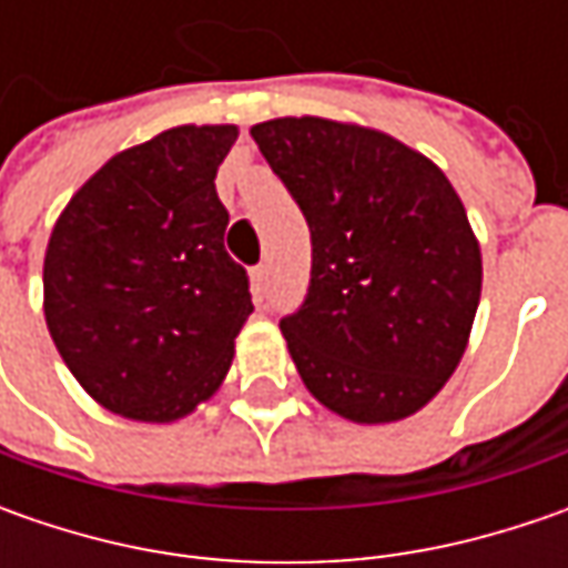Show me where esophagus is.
<instances>
[{"instance_id": "esophagus-1", "label": "esophagus", "mask_w": 568, "mask_h": 568, "mask_svg": "<svg viewBox=\"0 0 568 568\" xmlns=\"http://www.w3.org/2000/svg\"><path fill=\"white\" fill-rule=\"evenodd\" d=\"M250 281H252V296H255V300H265V294H268V265L252 268Z\"/></svg>"}]
</instances>
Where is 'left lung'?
<instances>
[{
	"label": "left lung",
	"instance_id": "left-lung-1",
	"mask_svg": "<svg viewBox=\"0 0 568 568\" xmlns=\"http://www.w3.org/2000/svg\"><path fill=\"white\" fill-rule=\"evenodd\" d=\"M313 233V277L281 335L310 395L351 424L424 410L465 357L484 262L468 211L426 154L361 122L252 125Z\"/></svg>",
	"mask_w": 568,
	"mask_h": 568
}]
</instances>
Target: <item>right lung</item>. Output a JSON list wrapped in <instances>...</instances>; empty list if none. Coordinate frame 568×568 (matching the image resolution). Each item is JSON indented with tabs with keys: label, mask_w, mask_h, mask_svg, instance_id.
I'll return each mask as SVG.
<instances>
[{
	"label": "right lung",
	"mask_w": 568,
	"mask_h": 568,
	"mask_svg": "<svg viewBox=\"0 0 568 568\" xmlns=\"http://www.w3.org/2000/svg\"><path fill=\"white\" fill-rule=\"evenodd\" d=\"M236 135L173 125L113 154L55 217L43 255L50 338L78 385L125 420H183L227 379L252 313L214 189Z\"/></svg>",
	"instance_id": "1"
}]
</instances>
